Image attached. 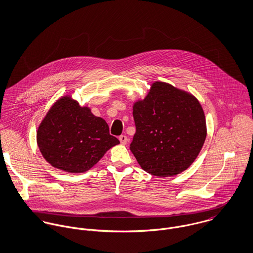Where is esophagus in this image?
Wrapping results in <instances>:
<instances>
[{
  "instance_id": "obj_1",
  "label": "esophagus",
  "mask_w": 253,
  "mask_h": 253,
  "mask_svg": "<svg viewBox=\"0 0 253 253\" xmlns=\"http://www.w3.org/2000/svg\"><path fill=\"white\" fill-rule=\"evenodd\" d=\"M119 140H120V142H121L122 144L126 145L127 143V141H128V138H127V136H126V135H121V136L119 137Z\"/></svg>"
}]
</instances>
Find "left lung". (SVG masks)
Segmentation results:
<instances>
[{
    "label": "left lung",
    "instance_id": "8db88e82",
    "mask_svg": "<svg viewBox=\"0 0 253 253\" xmlns=\"http://www.w3.org/2000/svg\"><path fill=\"white\" fill-rule=\"evenodd\" d=\"M132 114L136 131L129 148L146 172L172 176L193 164L207 137L205 113L195 96L156 82Z\"/></svg>",
    "mask_w": 253,
    "mask_h": 253
}]
</instances>
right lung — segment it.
I'll return each mask as SVG.
<instances>
[{"mask_svg":"<svg viewBox=\"0 0 253 253\" xmlns=\"http://www.w3.org/2000/svg\"><path fill=\"white\" fill-rule=\"evenodd\" d=\"M37 143L46 162L71 173L91 169L120 141L109 133L107 123L90 109L64 96L49 109L37 132Z\"/></svg>","mask_w":253,"mask_h":253,"instance_id":"right-lung-1","label":"right lung"}]
</instances>
